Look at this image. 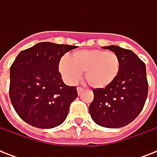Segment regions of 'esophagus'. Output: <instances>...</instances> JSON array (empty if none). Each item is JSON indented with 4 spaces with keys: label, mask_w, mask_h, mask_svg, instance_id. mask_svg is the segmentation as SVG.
<instances>
[{
    "label": "esophagus",
    "mask_w": 157,
    "mask_h": 157,
    "mask_svg": "<svg viewBox=\"0 0 157 157\" xmlns=\"http://www.w3.org/2000/svg\"><path fill=\"white\" fill-rule=\"evenodd\" d=\"M76 90H77V94H78L79 95H80V94H81V92L84 90V89L81 88V87H77V88H76Z\"/></svg>",
    "instance_id": "34e87169"
}]
</instances>
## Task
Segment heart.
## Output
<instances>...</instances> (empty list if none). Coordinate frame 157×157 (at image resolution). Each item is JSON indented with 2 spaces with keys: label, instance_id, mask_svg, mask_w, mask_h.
Here are the masks:
<instances>
[{
  "label": "heart",
  "instance_id": "1",
  "mask_svg": "<svg viewBox=\"0 0 157 157\" xmlns=\"http://www.w3.org/2000/svg\"><path fill=\"white\" fill-rule=\"evenodd\" d=\"M119 57L113 52L100 50H78L71 60L67 57L59 62V71L65 81L75 84L85 72L87 83L94 89L107 87L117 79L120 71Z\"/></svg>",
  "mask_w": 157,
  "mask_h": 157
}]
</instances>
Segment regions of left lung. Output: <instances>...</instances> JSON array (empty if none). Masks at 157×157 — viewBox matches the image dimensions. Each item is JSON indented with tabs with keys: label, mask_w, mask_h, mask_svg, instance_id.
I'll return each mask as SVG.
<instances>
[{
	"label": "left lung",
	"mask_w": 157,
	"mask_h": 157,
	"mask_svg": "<svg viewBox=\"0 0 157 157\" xmlns=\"http://www.w3.org/2000/svg\"><path fill=\"white\" fill-rule=\"evenodd\" d=\"M103 48L119 57L120 71L111 85L94 89L89 112L98 125L121 128L133 121L144 108L148 93L146 66L132 50L117 45Z\"/></svg>",
	"instance_id": "8db88e82"
}]
</instances>
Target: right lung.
I'll use <instances>...</instances> for the list:
<instances>
[{"mask_svg":"<svg viewBox=\"0 0 157 157\" xmlns=\"http://www.w3.org/2000/svg\"><path fill=\"white\" fill-rule=\"evenodd\" d=\"M76 46L40 42L21 51L10 67V98L17 114L40 129L59 126L77 98L76 86H67L59 61Z\"/></svg>","mask_w":157,"mask_h":157,"instance_id":"right-lung-1","label":"right lung"}]
</instances>
